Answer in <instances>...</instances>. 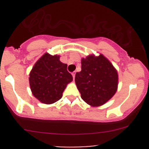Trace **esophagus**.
I'll return each mask as SVG.
<instances>
[{"instance_id":"34e87169","label":"esophagus","mask_w":149,"mask_h":149,"mask_svg":"<svg viewBox=\"0 0 149 149\" xmlns=\"http://www.w3.org/2000/svg\"><path fill=\"white\" fill-rule=\"evenodd\" d=\"M76 71H73V73H72V76H73V79H75V76H76Z\"/></svg>"}]
</instances>
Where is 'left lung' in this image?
Masks as SVG:
<instances>
[{
    "label": "left lung",
    "instance_id": "1",
    "mask_svg": "<svg viewBox=\"0 0 149 149\" xmlns=\"http://www.w3.org/2000/svg\"><path fill=\"white\" fill-rule=\"evenodd\" d=\"M75 82L85 102L92 107L102 106L116 93L118 71L102 54L88 55L81 59V70L76 73Z\"/></svg>",
    "mask_w": 149,
    "mask_h": 149
}]
</instances>
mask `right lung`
Segmentation results:
<instances>
[{
  "mask_svg": "<svg viewBox=\"0 0 149 149\" xmlns=\"http://www.w3.org/2000/svg\"><path fill=\"white\" fill-rule=\"evenodd\" d=\"M29 81L34 97L50 104L61 100L73 76L67 70V64L61 62L59 55L45 53L31 69Z\"/></svg>",
  "mask_w": 149,
  "mask_h": 149,
  "instance_id": "obj_1",
  "label": "right lung"
}]
</instances>
